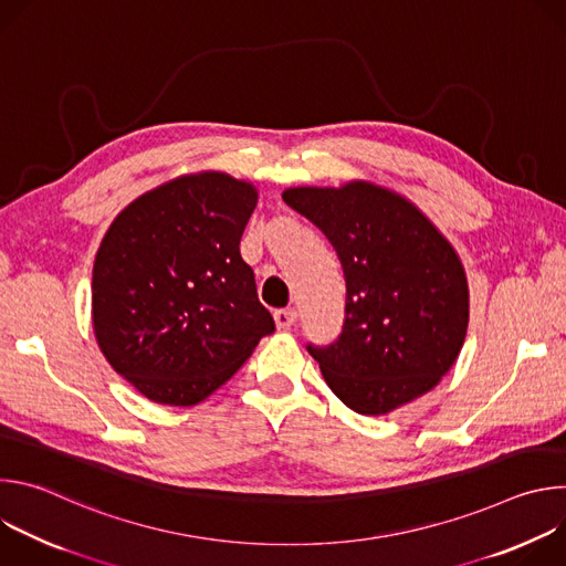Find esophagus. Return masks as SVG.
Masks as SVG:
<instances>
[{"label": "esophagus", "instance_id": "obj_1", "mask_svg": "<svg viewBox=\"0 0 566 566\" xmlns=\"http://www.w3.org/2000/svg\"><path fill=\"white\" fill-rule=\"evenodd\" d=\"M273 317H275V325H277V329H289L291 325H295L297 311H295V308H280V311H275V313H273Z\"/></svg>", "mask_w": 566, "mask_h": 566}]
</instances>
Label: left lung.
<instances>
[{"label": "left lung", "mask_w": 566, "mask_h": 566, "mask_svg": "<svg viewBox=\"0 0 566 566\" xmlns=\"http://www.w3.org/2000/svg\"><path fill=\"white\" fill-rule=\"evenodd\" d=\"M282 199L327 234L343 264V334L308 347L332 391L358 415L385 417L434 389L459 358L470 313L443 232L408 197L365 179L286 188Z\"/></svg>", "instance_id": "8db88e82"}]
</instances>
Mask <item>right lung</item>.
<instances>
[{"label": "right lung", "instance_id": "obj_1", "mask_svg": "<svg viewBox=\"0 0 566 566\" xmlns=\"http://www.w3.org/2000/svg\"><path fill=\"white\" fill-rule=\"evenodd\" d=\"M258 199L251 181L201 170L143 192L107 228L92 277L94 336L145 398L197 406L273 334L239 255Z\"/></svg>", "mask_w": 566, "mask_h": 566}]
</instances>
